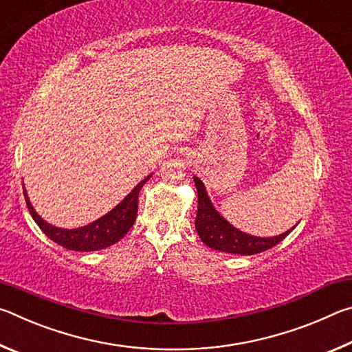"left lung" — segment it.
Listing matches in <instances>:
<instances>
[{
  "label": "left lung",
  "instance_id": "left-lung-1",
  "mask_svg": "<svg viewBox=\"0 0 352 352\" xmlns=\"http://www.w3.org/2000/svg\"><path fill=\"white\" fill-rule=\"evenodd\" d=\"M195 186H197L199 195V206H197V217H195V230L210 248L217 250V252L234 253V254H256L265 252L276 243L281 242L285 236H289V231L275 236V237H256L247 233H242L233 225L226 222L220 214L214 210L211 200L208 199L204 183L197 177H194Z\"/></svg>",
  "mask_w": 352,
  "mask_h": 352
}]
</instances>
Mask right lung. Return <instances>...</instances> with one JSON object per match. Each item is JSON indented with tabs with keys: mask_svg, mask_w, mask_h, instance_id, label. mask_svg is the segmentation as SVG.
Here are the masks:
<instances>
[{
	"mask_svg": "<svg viewBox=\"0 0 352 352\" xmlns=\"http://www.w3.org/2000/svg\"><path fill=\"white\" fill-rule=\"evenodd\" d=\"M151 177H147L141 183L136 184V188L130 192L126 199L116 208L105 214L104 217L98 219L96 222L82 226L77 230H62L57 226L46 223L37 212L34 211L31 201L28 199L25 190V199L28 210L31 212L32 219L35 220L41 231L63 248L74 250V252H94V250H102L116 243L127 234V231L132 228L138 212V195L141 188Z\"/></svg>",
	"mask_w": 352,
	"mask_h": 352,
	"instance_id": "obj_1",
	"label": "right lung"
}]
</instances>
